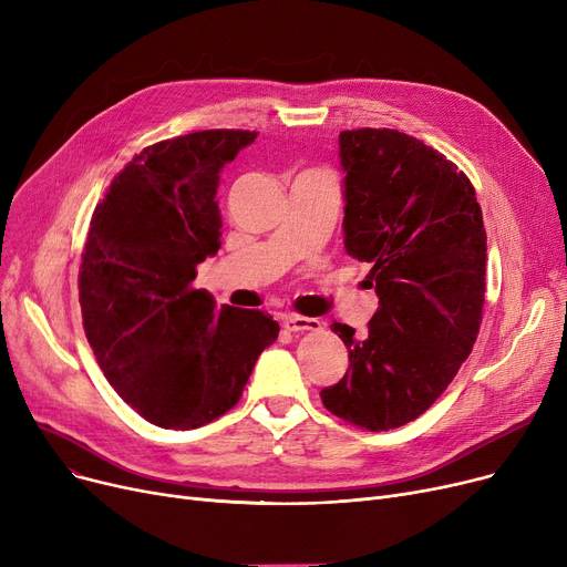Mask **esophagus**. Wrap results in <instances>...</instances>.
Returning <instances> with one entry per match:
<instances>
[{
  "instance_id": "obj_1",
  "label": "esophagus",
  "mask_w": 567,
  "mask_h": 567,
  "mask_svg": "<svg viewBox=\"0 0 567 567\" xmlns=\"http://www.w3.org/2000/svg\"><path fill=\"white\" fill-rule=\"evenodd\" d=\"M282 326L287 331H319L321 321L312 317H301V315H287L282 317Z\"/></svg>"
}]
</instances>
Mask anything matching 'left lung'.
I'll return each mask as SVG.
<instances>
[{
    "label": "left lung",
    "mask_w": 567,
    "mask_h": 567,
    "mask_svg": "<svg viewBox=\"0 0 567 567\" xmlns=\"http://www.w3.org/2000/svg\"><path fill=\"white\" fill-rule=\"evenodd\" d=\"M344 250L372 264L368 336L333 321L349 370L321 402L370 432L425 413L468 359L483 321L487 234L464 172L393 128L340 133Z\"/></svg>",
    "instance_id": "1"
}]
</instances>
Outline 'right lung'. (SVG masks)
<instances>
[{"instance_id":"add662e5","label":"right lung","mask_w":567,"mask_h":567,"mask_svg":"<svg viewBox=\"0 0 567 567\" xmlns=\"http://www.w3.org/2000/svg\"><path fill=\"white\" fill-rule=\"evenodd\" d=\"M255 131H199L142 148L92 216L80 264L82 326L126 404L165 430L229 411L280 326L195 289L220 248V172Z\"/></svg>"}]
</instances>
